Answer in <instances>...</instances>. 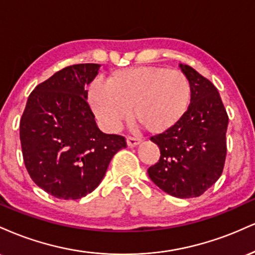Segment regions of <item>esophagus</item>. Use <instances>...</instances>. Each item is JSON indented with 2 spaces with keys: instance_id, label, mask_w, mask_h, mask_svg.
Returning a JSON list of instances; mask_svg holds the SVG:
<instances>
[{
  "instance_id": "1",
  "label": "esophagus",
  "mask_w": 255,
  "mask_h": 255,
  "mask_svg": "<svg viewBox=\"0 0 255 255\" xmlns=\"http://www.w3.org/2000/svg\"><path fill=\"white\" fill-rule=\"evenodd\" d=\"M140 142H141V139H140V137H134V136L127 137V145L130 146V147H134V146L139 145Z\"/></svg>"
}]
</instances>
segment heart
Wrapping results in <instances>:
<instances>
[{
    "mask_svg": "<svg viewBox=\"0 0 255 255\" xmlns=\"http://www.w3.org/2000/svg\"><path fill=\"white\" fill-rule=\"evenodd\" d=\"M89 97L105 129L118 130L131 108L136 121L151 133L160 134L182 119L191 86L181 72L142 66L113 73L107 84L93 81Z\"/></svg>",
    "mask_w": 255,
    "mask_h": 255,
    "instance_id": "obj_1",
    "label": "heart"
}]
</instances>
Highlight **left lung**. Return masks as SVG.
<instances>
[{
    "label": "left lung",
    "mask_w": 255,
    "mask_h": 255,
    "mask_svg": "<svg viewBox=\"0 0 255 255\" xmlns=\"http://www.w3.org/2000/svg\"><path fill=\"white\" fill-rule=\"evenodd\" d=\"M180 68L189 81L191 104L174 127L151 136L160 157L147 172L162 191L187 199L200 197L221 177L229 118L215 85L187 64Z\"/></svg>",
    "instance_id": "1"
}]
</instances>
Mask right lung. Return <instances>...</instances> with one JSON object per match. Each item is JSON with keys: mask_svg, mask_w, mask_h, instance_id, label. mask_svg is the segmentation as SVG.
<instances>
[{"mask_svg": "<svg viewBox=\"0 0 255 255\" xmlns=\"http://www.w3.org/2000/svg\"><path fill=\"white\" fill-rule=\"evenodd\" d=\"M101 64L66 67L37 85L20 120V141L33 182L52 197L75 200L103 180L111 158L127 146L125 136L105 134L87 102Z\"/></svg>", "mask_w": 255, "mask_h": 255, "instance_id": "1", "label": "right lung"}]
</instances>
